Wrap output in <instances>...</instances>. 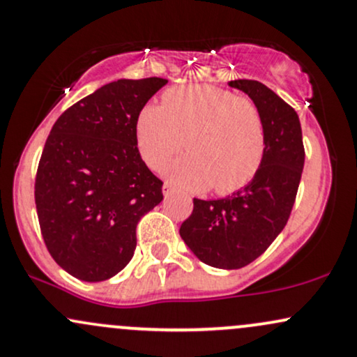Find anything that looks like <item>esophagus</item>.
Returning <instances> with one entry per match:
<instances>
[{"label":"esophagus","mask_w":357,"mask_h":357,"mask_svg":"<svg viewBox=\"0 0 357 357\" xmlns=\"http://www.w3.org/2000/svg\"><path fill=\"white\" fill-rule=\"evenodd\" d=\"M162 195H165V198H169L173 195V188L169 183H165V186H162Z\"/></svg>","instance_id":"1"}]
</instances>
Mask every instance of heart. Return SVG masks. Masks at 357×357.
Here are the masks:
<instances>
[{"mask_svg": "<svg viewBox=\"0 0 357 357\" xmlns=\"http://www.w3.org/2000/svg\"><path fill=\"white\" fill-rule=\"evenodd\" d=\"M190 154L167 169L179 190L202 191L213 186L230 195L255 178L265 155V129L252 102L213 85L167 90L162 105H146L136 121L141 158L159 171L183 149Z\"/></svg>", "mask_w": 357, "mask_h": 357, "instance_id": "b5f03b06", "label": "heart"}]
</instances>
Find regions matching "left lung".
Segmentation results:
<instances>
[{
  "label": "left lung",
  "instance_id": "8db88e82",
  "mask_svg": "<svg viewBox=\"0 0 357 357\" xmlns=\"http://www.w3.org/2000/svg\"><path fill=\"white\" fill-rule=\"evenodd\" d=\"M260 112L265 155L255 178L231 196L192 199L179 235L203 264L235 270L252 264L284 230L304 169V144L297 112L257 80H231Z\"/></svg>",
  "mask_w": 357,
  "mask_h": 357
}]
</instances>
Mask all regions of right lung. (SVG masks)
I'll return each mask as SVG.
<instances>
[{
	"mask_svg": "<svg viewBox=\"0 0 357 357\" xmlns=\"http://www.w3.org/2000/svg\"><path fill=\"white\" fill-rule=\"evenodd\" d=\"M166 79L110 82L53 124L35 181L45 245L65 272L102 282L136 250L139 220L162 202V181L142 161L136 121Z\"/></svg>",
	"mask_w": 357,
	"mask_h": 357,
	"instance_id": "obj_1",
	"label": "right lung"
}]
</instances>
